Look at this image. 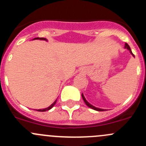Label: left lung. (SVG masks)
<instances>
[{
    "instance_id": "left-lung-1",
    "label": "left lung",
    "mask_w": 146,
    "mask_h": 146,
    "mask_svg": "<svg viewBox=\"0 0 146 146\" xmlns=\"http://www.w3.org/2000/svg\"><path fill=\"white\" fill-rule=\"evenodd\" d=\"M124 48H127V49L129 50V52L131 53V55L133 56V57H135V56H134V55H133V53H132L131 50L130 46H129V44H126V43L125 44V46H124ZM82 100H83V101L85 102V104H86V105L88 106V107H89L90 108L92 109V110H96V111H106V110H104V109L98 108V107H95V106L92 105V104H90V103L88 102L86 100V99H85V97H84L83 94H82Z\"/></svg>"
}]
</instances>
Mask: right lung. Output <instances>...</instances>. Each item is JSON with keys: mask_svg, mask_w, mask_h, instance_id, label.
<instances>
[{"mask_svg": "<svg viewBox=\"0 0 146 146\" xmlns=\"http://www.w3.org/2000/svg\"><path fill=\"white\" fill-rule=\"evenodd\" d=\"M34 39H39V40H44V41H47V39H46V38H39V37H36V38H35V39H33L32 40H34ZM57 101V99L54 102L52 103V104H51V105L49 106V107H46V108H44V109H39V110H36V111H48V110H51V108H52L53 107H54V105H55L56 102Z\"/></svg>", "mask_w": 146, "mask_h": 146, "instance_id": "1", "label": "right lung"}]
</instances>
